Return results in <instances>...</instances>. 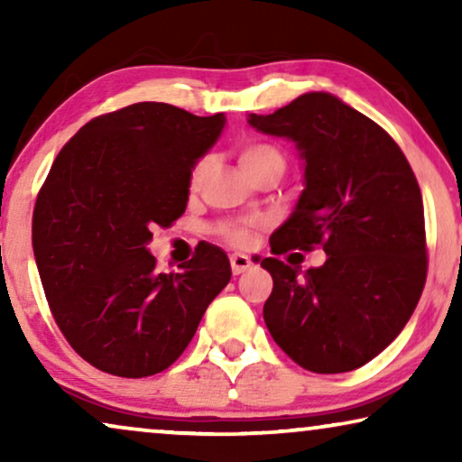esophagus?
I'll use <instances>...</instances> for the list:
<instances>
[{
	"mask_svg": "<svg viewBox=\"0 0 462 462\" xmlns=\"http://www.w3.org/2000/svg\"><path fill=\"white\" fill-rule=\"evenodd\" d=\"M231 269H233V275H242L245 273V271L252 269V261L250 256L245 254H231Z\"/></svg>",
	"mask_w": 462,
	"mask_h": 462,
	"instance_id": "34e87169",
	"label": "esophagus"
}]
</instances>
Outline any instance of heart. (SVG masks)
Returning a JSON list of instances; mask_svg holds the SVG:
<instances>
[{"label":"heart","mask_w":462,"mask_h":462,"mask_svg":"<svg viewBox=\"0 0 462 462\" xmlns=\"http://www.w3.org/2000/svg\"><path fill=\"white\" fill-rule=\"evenodd\" d=\"M239 163H242L244 172L248 176L256 174L258 170H264V168H280L283 172V166H286L282 151L267 143H244L242 147H239ZM206 172H208V160H199L193 166L191 176H189V187L198 189L199 182L204 180ZM223 236L229 239L231 244L248 242V229H245L244 225L223 226Z\"/></svg>","instance_id":"b5f03b06"}]
</instances>
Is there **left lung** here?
<instances>
[{"mask_svg":"<svg viewBox=\"0 0 462 462\" xmlns=\"http://www.w3.org/2000/svg\"><path fill=\"white\" fill-rule=\"evenodd\" d=\"M256 132L282 136L302 160V191L271 252L324 245L307 269L263 258L273 292L263 318L296 364L319 374L356 370L393 343L427 277L425 212L406 155L381 125L330 92H307Z\"/></svg>","mask_w":462,"mask_h":462,"instance_id":"1","label":"left lung"}]
</instances>
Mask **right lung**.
Here are the masks:
<instances>
[{
  "label": "right lung",
  "mask_w": 462,
  "mask_h": 462,
  "mask_svg": "<svg viewBox=\"0 0 462 462\" xmlns=\"http://www.w3.org/2000/svg\"><path fill=\"white\" fill-rule=\"evenodd\" d=\"M225 122L136 103L88 122L54 160L33 212L35 263L60 332L94 368L166 370L229 283L218 245L174 273H157L147 248L157 225L185 214L191 170Z\"/></svg>",
  "instance_id": "1"
}]
</instances>
